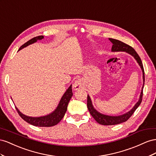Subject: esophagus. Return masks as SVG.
Returning <instances> with one entry per match:
<instances>
[{
  "instance_id": "1",
  "label": "esophagus",
  "mask_w": 156,
  "mask_h": 156,
  "mask_svg": "<svg viewBox=\"0 0 156 156\" xmlns=\"http://www.w3.org/2000/svg\"><path fill=\"white\" fill-rule=\"evenodd\" d=\"M83 86V83L81 80H76L74 82V83H73V88L74 90H78L82 88Z\"/></svg>"
}]
</instances>
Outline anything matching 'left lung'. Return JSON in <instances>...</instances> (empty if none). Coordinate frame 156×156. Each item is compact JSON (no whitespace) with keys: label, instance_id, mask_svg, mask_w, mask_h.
<instances>
[{"label":"left lung","instance_id":"1","mask_svg":"<svg viewBox=\"0 0 156 156\" xmlns=\"http://www.w3.org/2000/svg\"><path fill=\"white\" fill-rule=\"evenodd\" d=\"M108 40L113 44L112 46V49H111V51L112 52L124 51L129 53V54L134 57L137 63L139 64L142 70V78H143V85H142V87L139 99L136 102V103L135 105V106H133V107L129 111V112L119 115H106L99 112V111H97L94 108L90 95H87V106L89 111H90L91 115L93 117V118L96 120V122L97 123H99V124H101V125H104V126L117 125V124H119L121 123L126 122L127 120L134 113V112L136 110V109L139 107V106L140 105L142 102V95H143L142 94V91H143L144 85V80H145L144 71L143 65H142V61L140 58L139 55H138V53L135 51L134 49H133L131 46L127 45V44L118 41V40L113 39V38H108Z\"/></svg>","mask_w":156,"mask_h":156}]
</instances>
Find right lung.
Instances as JSON below:
<instances>
[{"label": "right lung", "mask_w": 156, "mask_h": 156, "mask_svg": "<svg viewBox=\"0 0 156 156\" xmlns=\"http://www.w3.org/2000/svg\"><path fill=\"white\" fill-rule=\"evenodd\" d=\"M44 38V36H38L30 39V41L25 43L23 45H22L18 51L28 46L29 45H30V44L37 42L38 41H41V40L43 39ZM73 95V94L72 91V85H70L67 90H66L63 95L62 96L57 108L51 113L47 114L46 115H43V116H28V115H26L23 113H21L16 106V108L21 118L23 119L25 122L31 124V125L37 127H51L57 125L62 119V118L64 117L65 112H66V110H67L68 104Z\"/></svg>", "instance_id": "obj_1"}]
</instances>
